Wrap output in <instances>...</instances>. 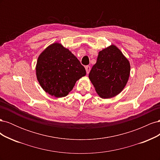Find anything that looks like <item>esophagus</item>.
Returning a JSON list of instances; mask_svg holds the SVG:
<instances>
[{
    "label": "esophagus",
    "mask_w": 160,
    "mask_h": 160,
    "mask_svg": "<svg viewBox=\"0 0 160 160\" xmlns=\"http://www.w3.org/2000/svg\"><path fill=\"white\" fill-rule=\"evenodd\" d=\"M85 69H86L87 73L89 74V71H90V70H91V67H90V66H86V67H85Z\"/></svg>",
    "instance_id": "obj_1"
}]
</instances>
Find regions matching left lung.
<instances>
[{"label":"left lung","mask_w":160,"mask_h":160,"mask_svg":"<svg viewBox=\"0 0 160 160\" xmlns=\"http://www.w3.org/2000/svg\"><path fill=\"white\" fill-rule=\"evenodd\" d=\"M129 74V61L117 47L111 45L99 52L89 78L100 98L109 99L122 91Z\"/></svg>","instance_id":"8db88e82"}]
</instances>
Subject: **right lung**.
<instances>
[{"label": "right lung", "instance_id": "add662e5", "mask_svg": "<svg viewBox=\"0 0 160 160\" xmlns=\"http://www.w3.org/2000/svg\"><path fill=\"white\" fill-rule=\"evenodd\" d=\"M86 75L77 58L61 43L48 46L38 56L36 75L42 89L55 98L69 94L76 81Z\"/></svg>", "mask_w": 160, "mask_h": 160}]
</instances>
